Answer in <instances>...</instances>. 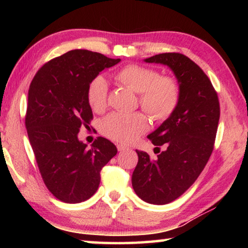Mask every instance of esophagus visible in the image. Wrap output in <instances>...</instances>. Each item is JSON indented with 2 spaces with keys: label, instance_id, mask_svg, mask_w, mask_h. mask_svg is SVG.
Masks as SVG:
<instances>
[{
  "label": "esophagus",
  "instance_id": "esophagus-1",
  "mask_svg": "<svg viewBox=\"0 0 248 248\" xmlns=\"http://www.w3.org/2000/svg\"><path fill=\"white\" fill-rule=\"evenodd\" d=\"M117 149H118V151H125V150H128L129 148L128 146H125V145H124V144H117Z\"/></svg>",
  "mask_w": 248,
  "mask_h": 248
}]
</instances>
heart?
<instances>
[{"instance_id":"b5f03b06","label":"heart","mask_w":248,"mask_h":248,"mask_svg":"<svg viewBox=\"0 0 248 248\" xmlns=\"http://www.w3.org/2000/svg\"><path fill=\"white\" fill-rule=\"evenodd\" d=\"M114 78L121 85L138 93V103L155 121L166 120L178 106V82L171 77L158 75L156 70L140 64H128L117 71ZM86 96L92 110L98 114L103 112L107 107L106 79L100 75L92 79L87 85ZM148 129L149 119L142 111L112 112L100 124L103 134L121 143H131Z\"/></svg>"}]
</instances>
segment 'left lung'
Returning a JSON list of instances; mask_svg holds the SVG:
<instances>
[{"mask_svg": "<svg viewBox=\"0 0 248 248\" xmlns=\"http://www.w3.org/2000/svg\"><path fill=\"white\" fill-rule=\"evenodd\" d=\"M173 71L180 89L177 108L148 138L158 150L151 158L137 151L132 187L145 202L170 203L182 196L203 170L213 151L220 104L211 81L199 65L177 52L159 53L144 60ZM166 149L159 152V146Z\"/></svg>", "mask_w": 248, "mask_h": 248, "instance_id": "8db88e82", "label": "left lung"}]
</instances>
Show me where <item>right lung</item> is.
I'll use <instances>...</instances> for the list:
<instances>
[{"label": "right lung", "mask_w": 248, "mask_h": 248, "mask_svg": "<svg viewBox=\"0 0 248 248\" xmlns=\"http://www.w3.org/2000/svg\"><path fill=\"white\" fill-rule=\"evenodd\" d=\"M89 50H71L50 60L33 77L28 91L26 124L41 177L60 201L90 199L100 183V170L117 154L116 145L98 137L92 148L78 140L93 112L87 85L104 69L119 63Z\"/></svg>", "instance_id": "add662e5"}]
</instances>
